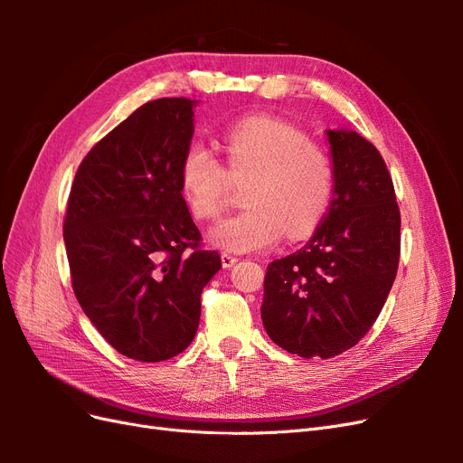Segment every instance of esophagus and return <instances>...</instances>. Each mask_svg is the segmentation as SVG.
I'll return each mask as SVG.
<instances>
[{
  "mask_svg": "<svg viewBox=\"0 0 463 463\" xmlns=\"http://www.w3.org/2000/svg\"><path fill=\"white\" fill-rule=\"evenodd\" d=\"M222 264H223V269H232V266L237 262V257H233V255H228V253H222Z\"/></svg>",
  "mask_w": 463,
  "mask_h": 463,
  "instance_id": "esophagus-1",
  "label": "esophagus"
}]
</instances>
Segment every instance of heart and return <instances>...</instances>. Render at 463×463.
I'll use <instances>...</instances> for the list:
<instances>
[{"label": "heart", "instance_id": "1", "mask_svg": "<svg viewBox=\"0 0 463 463\" xmlns=\"http://www.w3.org/2000/svg\"><path fill=\"white\" fill-rule=\"evenodd\" d=\"M226 167L203 145H191L179 162V187L191 214L218 220L230 201V179H250L247 210L213 232V241L235 253L269 249L309 235L325 216L334 189L328 152L296 125L272 116L232 123L222 138Z\"/></svg>", "mask_w": 463, "mask_h": 463}]
</instances>
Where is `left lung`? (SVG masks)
<instances>
[{
	"instance_id": "obj_1",
	"label": "left lung",
	"mask_w": 463,
	"mask_h": 463,
	"mask_svg": "<svg viewBox=\"0 0 463 463\" xmlns=\"http://www.w3.org/2000/svg\"><path fill=\"white\" fill-rule=\"evenodd\" d=\"M334 197L311 241L269 264L260 317L289 354L330 359L374 325L396 279L400 208L381 152L355 131H326Z\"/></svg>"
}]
</instances>
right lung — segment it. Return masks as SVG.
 Returning <instances> with one entry per match:
<instances>
[{
	"label": "right lung",
	"instance_id": "1",
	"mask_svg": "<svg viewBox=\"0 0 463 463\" xmlns=\"http://www.w3.org/2000/svg\"><path fill=\"white\" fill-rule=\"evenodd\" d=\"M194 104L160 98L135 109L82 158L67 201L75 298L111 347L145 363L193 342L203 288L222 269L179 187Z\"/></svg>",
	"mask_w": 463,
	"mask_h": 463
}]
</instances>
